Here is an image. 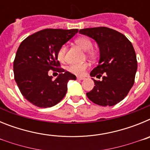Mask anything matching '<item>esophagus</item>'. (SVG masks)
<instances>
[{
    "label": "esophagus",
    "instance_id": "34e87169",
    "mask_svg": "<svg viewBox=\"0 0 150 150\" xmlns=\"http://www.w3.org/2000/svg\"><path fill=\"white\" fill-rule=\"evenodd\" d=\"M85 79L84 77H81V76H77L78 80H83V79Z\"/></svg>",
    "mask_w": 150,
    "mask_h": 150
}]
</instances>
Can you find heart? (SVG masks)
Segmentation results:
<instances>
[{
	"label": "heart",
	"mask_w": 150,
	"mask_h": 150,
	"mask_svg": "<svg viewBox=\"0 0 150 150\" xmlns=\"http://www.w3.org/2000/svg\"><path fill=\"white\" fill-rule=\"evenodd\" d=\"M76 43L80 48L83 49L85 51H88L92 48V43L88 38H79L76 40ZM66 52V46L63 45L61 46L60 49L58 51V59L60 62H62L64 59ZM88 64L85 62V63L81 64H73V65L69 67V71H71L73 74H76V75H83L85 73L86 70L88 68Z\"/></svg>",
	"instance_id": "b5f03b06"
}]
</instances>
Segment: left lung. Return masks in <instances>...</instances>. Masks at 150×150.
I'll list each match as a JSON object with an SVG mask.
<instances>
[{
    "mask_svg": "<svg viewBox=\"0 0 150 150\" xmlns=\"http://www.w3.org/2000/svg\"><path fill=\"white\" fill-rule=\"evenodd\" d=\"M79 34L92 38L98 46V65L90 73L100 78L87 92L90 100L100 106H113L127 96L134 83L137 62L135 51L128 38L117 30L106 27L79 30Z\"/></svg>",
    "mask_w": 150,
    "mask_h": 150,
    "instance_id": "8db88e82",
    "label": "left lung"
}]
</instances>
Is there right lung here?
Instances as JSON below:
<instances>
[{"instance_id":"obj_1","label":"right lung","mask_w":150,"mask_h":150,"mask_svg":"<svg viewBox=\"0 0 150 150\" xmlns=\"http://www.w3.org/2000/svg\"><path fill=\"white\" fill-rule=\"evenodd\" d=\"M78 32V29H44L28 36L21 43L13 62L14 77L26 100L41 108L55 106L63 99L69 80L75 75L58 67V51ZM50 69L60 73L55 81Z\"/></svg>"}]
</instances>
